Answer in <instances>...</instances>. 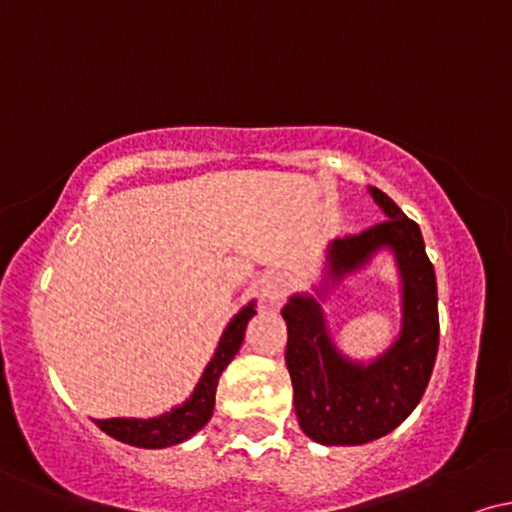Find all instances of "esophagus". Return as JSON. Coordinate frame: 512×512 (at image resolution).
<instances>
[{
    "instance_id": "obj_1",
    "label": "esophagus",
    "mask_w": 512,
    "mask_h": 512,
    "mask_svg": "<svg viewBox=\"0 0 512 512\" xmlns=\"http://www.w3.org/2000/svg\"><path fill=\"white\" fill-rule=\"evenodd\" d=\"M286 291H289V286H286L284 279H269L267 284L262 286V301L269 305H279L284 301Z\"/></svg>"
}]
</instances>
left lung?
<instances>
[{"mask_svg":"<svg viewBox=\"0 0 512 512\" xmlns=\"http://www.w3.org/2000/svg\"><path fill=\"white\" fill-rule=\"evenodd\" d=\"M370 195L387 219L334 240L330 264L334 274H342L385 245L395 250L404 279V325L395 346L370 366L351 363L334 349L315 298L293 296L281 310L298 424L322 445H361L395 431L424 397L436 366V272L421 228L378 187H370Z\"/></svg>","mask_w":512,"mask_h":512,"instance_id":"8db88e82","label":"left lung"}]
</instances>
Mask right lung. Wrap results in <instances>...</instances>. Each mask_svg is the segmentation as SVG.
<instances>
[{
	"mask_svg": "<svg viewBox=\"0 0 512 512\" xmlns=\"http://www.w3.org/2000/svg\"><path fill=\"white\" fill-rule=\"evenodd\" d=\"M252 315H255V308L250 303L228 322L219 349H216L209 366L204 368L202 380L197 383L190 399L182 402L180 407L170 409L168 414L156 416V419H98L96 426L120 443L137 445V448H168V445L190 438L211 419L219 378L228 363L233 361V356L238 354L245 337V325Z\"/></svg>",
	"mask_w": 512,
	"mask_h": 512,
	"instance_id": "obj_1",
	"label": "right lung"
}]
</instances>
